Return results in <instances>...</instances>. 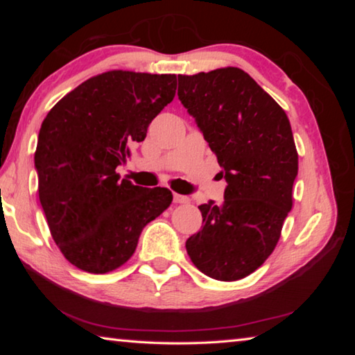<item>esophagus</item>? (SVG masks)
<instances>
[{"label": "esophagus", "instance_id": "1", "mask_svg": "<svg viewBox=\"0 0 355 355\" xmlns=\"http://www.w3.org/2000/svg\"><path fill=\"white\" fill-rule=\"evenodd\" d=\"M173 202H175V203H189V197L173 194Z\"/></svg>", "mask_w": 355, "mask_h": 355}]
</instances>
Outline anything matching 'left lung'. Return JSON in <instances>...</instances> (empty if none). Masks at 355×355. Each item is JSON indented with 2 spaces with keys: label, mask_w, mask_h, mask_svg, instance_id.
I'll list each match as a JSON object with an SVG mask.
<instances>
[{
  "label": "left lung",
  "mask_w": 355,
  "mask_h": 355,
  "mask_svg": "<svg viewBox=\"0 0 355 355\" xmlns=\"http://www.w3.org/2000/svg\"><path fill=\"white\" fill-rule=\"evenodd\" d=\"M178 98L218 156L224 202L199 207L203 227L186 241L208 277H248L279 243L293 207L297 150L290 120L271 95L238 67L178 75Z\"/></svg>",
  "instance_id": "left-lung-1"
}]
</instances>
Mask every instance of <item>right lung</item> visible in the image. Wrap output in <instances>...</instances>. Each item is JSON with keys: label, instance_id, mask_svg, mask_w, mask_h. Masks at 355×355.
Segmentation results:
<instances>
[{"label": "right lung", "instance_id": "obj_1", "mask_svg": "<svg viewBox=\"0 0 355 355\" xmlns=\"http://www.w3.org/2000/svg\"><path fill=\"white\" fill-rule=\"evenodd\" d=\"M175 89V75L105 71L59 100L42 122L34 155L39 199L53 239L78 269L106 274L122 266L142 228L172 203L167 188L120 180L116 167L146 139Z\"/></svg>", "mask_w": 355, "mask_h": 355}]
</instances>
